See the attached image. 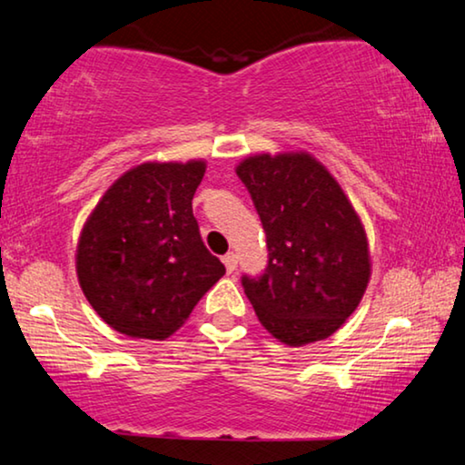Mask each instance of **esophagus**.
Here are the masks:
<instances>
[{
    "label": "esophagus",
    "instance_id": "obj_1",
    "mask_svg": "<svg viewBox=\"0 0 465 465\" xmlns=\"http://www.w3.org/2000/svg\"><path fill=\"white\" fill-rule=\"evenodd\" d=\"M222 260H224V264H226V271H228V272H232L234 269H237V264H239V256H237V253H234V252H228L226 256L222 258Z\"/></svg>",
    "mask_w": 465,
    "mask_h": 465
}]
</instances>
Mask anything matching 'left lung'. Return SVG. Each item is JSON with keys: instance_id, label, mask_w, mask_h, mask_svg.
Instances as JSON below:
<instances>
[{"instance_id": "left-lung-1", "label": "left lung", "mask_w": 465, "mask_h": 465, "mask_svg": "<svg viewBox=\"0 0 465 465\" xmlns=\"http://www.w3.org/2000/svg\"><path fill=\"white\" fill-rule=\"evenodd\" d=\"M237 175L266 232L269 264L241 283L277 341H323L358 309L371 282L364 224L339 182L309 152L247 156Z\"/></svg>"}]
</instances>
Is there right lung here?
<instances>
[{"instance_id": "add662e5", "label": "right lung", "mask_w": 465, "mask_h": 465, "mask_svg": "<svg viewBox=\"0 0 465 465\" xmlns=\"http://www.w3.org/2000/svg\"><path fill=\"white\" fill-rule=\"evenodd\" d=\"M205 169V161L137 164L84 222L75 272L86 301L116 332L167 339L226 272L193 213Z\"/></svg>"}]
</instances>
